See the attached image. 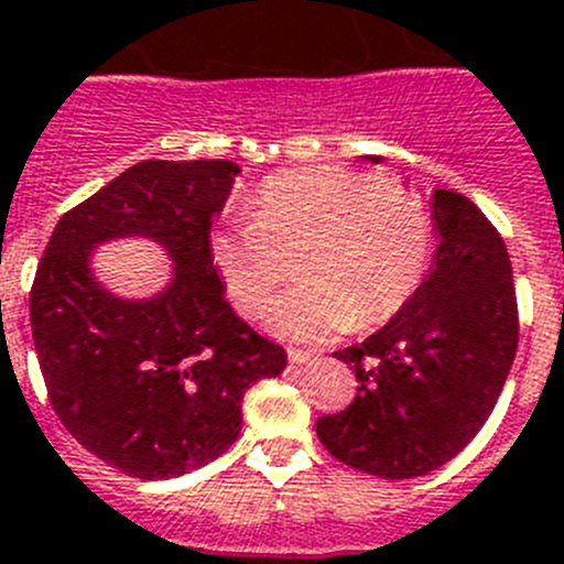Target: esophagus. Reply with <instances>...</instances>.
<instances>
[{
    "label": "esophagus",
    "instance_id": "1",
    "mask_svg": "<svg viewBox=\"0 0 564 564\" xmlns=\"http://www.w3.org/2000/svg\"><path fill=\"white\" fill-rule=\"evenodd\" d=\"M289 364H295V366H303V364H312V360H317V351L315 349H297V346H289Z\"/></svg>",
    "mask_w": 564,
    "mask_h": 564
}]
</instances>
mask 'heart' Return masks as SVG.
Segmentation results:
<instances>
[{"mask_svg":"<svg viewBox=\"0 0 564 564\" xmlns=\"http://www.w3.org/2000/svg\"><path fill=\"white\" fill-rule=\"evenodd\" d=\"M431 213L417 193L371 175L317 166L263 184L254 215L215 235L213 258L243 315H261L292 275L303 283L272 306L292 337L371 329L398 315L431 261Z\"/></svg>","mask_w":564,"mask_h":564,"instance_id":"obj_1","label":"heart"}]
</instances>
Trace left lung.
Segmentation results:
<instances>
[{"label": "left lung", "mask_w": 564, "mask_h": 564, "mask_svg": "<svg viewBox=\"0 0 564 564\" xmlns=\"http://www.w3.org/2000/svg\"><path fill=\"white\" fill-rule=\"evenodd\" d=\"M431 218L434 267L383 329L335 351L355 369L357 394L317 420L332 457L383 479L423 477L457 457L497 405L517 355V292L497 227L452 189H434Z\"/></svg>", "instance_id": "8db88e82"}]
</instances>
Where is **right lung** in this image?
<instances>
[{
	"label": "right lung",
	"mask_w": 564,
	"mask_h": 564,
	"mask_svg": "<svg viewBox=\"0 0 564 564\" xmlns=\"http://www.w3.org/2000/svg\"><path fill=\"white\" fill-rule=\"evenodd\" d=\"M241 173L224 159L141 161L62 215L31 289V329L56 417L87 452L139 479L221 457L241 400L286 351L235 315L209 229ZM141 234L174 258L164 293L127 302L89 269L91 249Z\"/></svg>",
	"instance_id": "1"
}]
</instances>
